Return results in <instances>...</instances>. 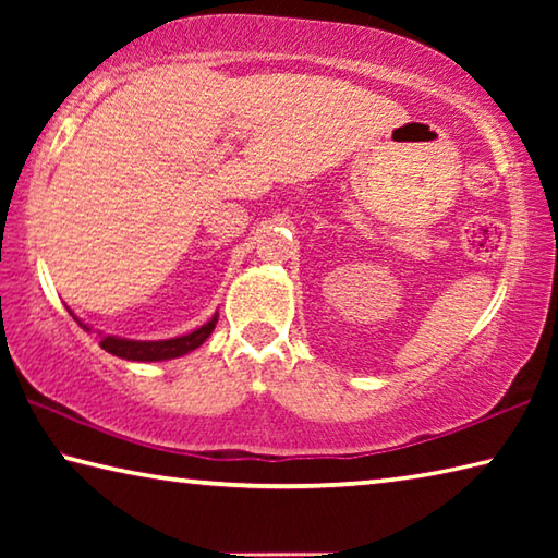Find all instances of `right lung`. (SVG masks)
<instances>
[{
  "label": "right lung",
  "instance_id": "obj_1",
  "mask_svg": "<svg viewBox=\"0 0 558 558\" xmlns=\"http://www.w3.org/2000/svg\"><path fill=\"white\" fill-rule=\"evenodd\" d=\"M73 319L83 329H86V332H90V327L83 325L78 317L73 315ZM216 323H219V313H216L209 323L202 325L199 329H194V332L182 335V337H172V339H157V342H137V339L100 335V347L106 349V352H110L112 356L130 359V362H165V359L184 356L189 352H194L196 347H202L206 342V337L214 332Z\"/></svg>",
  "mask_w": 558,
  "mask_h": 558
}]
</instances>
